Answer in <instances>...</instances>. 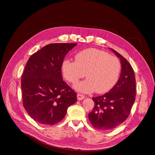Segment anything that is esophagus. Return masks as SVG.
<instances>
[{
	"mask_svg": "<svg viewBox=\"0 0 155 155\" xmlns=\"http://www.w3.org/2000/svg\"><path fill=\"white\" fill-rule=\"evenodd\" d=\"M84 95L82 94H80V93H78L77 94V98L78 100H82L84 98Z\"/></svg>",
	"mask_w": 155,
	"mask_h": 155,
	"instance_id": "esophagus-1",
	"label": "esophagus"
}]
</instances>
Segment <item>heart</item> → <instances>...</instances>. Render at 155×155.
I'll return each instance as SVG.
<instances>
[{
    "label": "heart",
    "instance_id": "1",
    "mask_svg": "<svg viewBox=\"0 0 155 155\" xmlns=\"http://www.w3.org/2000/svg\"><path fill=\"white\" fill-rule=\"evenodd\" d=\"M64 78L74 84L86 76V79L74 86L83 93H104L112 89L119 80L121 64L117 57L97 48H87L79 51L75 61H65L62 64Z\"/></svg>",
    "mask_w": 155,
    "mask_h": 155
}]
</instances>
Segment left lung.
Returning <instances> with one entry per match:
<instances>
[{
  "label": "left lung",
  "mask_w": 155,
  "mask_h": 155,
  "mask_svg": "<svg viewBox=\"0 0 155 155\" xmlns=\"http://www.w3.org/2000/svg\"><path fill=\"white\" fill-rule=\"evenodd\" d=\"M111 50L120 58V78L109 92L92 98L94 107L88 115L92 126L101 130L113 129L126 120L136 99L134 70L126 58L114 49Z\"/></svg>",
  "instance_id": "1"
}]
</instances>
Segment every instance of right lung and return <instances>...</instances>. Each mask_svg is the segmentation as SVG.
Masks as SVG:
<instances>
[{
  "label": "right lung",
  "instance_id": "obj_1",
  "mask_svg": "<svg viewBox=\"0 0 155 155\" xmlns=\"http://www.w3.org/2000/svg\"><path fill=\"white\" fill-rule=\"evenodd\" d=\"M77 43H51L33 54L21 77L25 109L36 122L51 126L61 121L77 94L63 81L61 68L69 51Z\"/></svg>",
  "mask_w": 155,
  "mask_h": 155
}]
</instances>
